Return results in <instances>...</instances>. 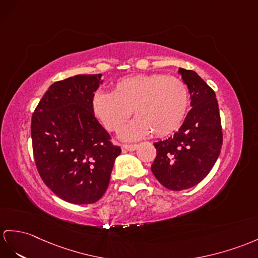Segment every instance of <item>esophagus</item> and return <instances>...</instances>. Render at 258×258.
<instances>
[{
  "label": "esophagus",
  "instance_id": "1",
  "mask_svg": "<svg viewBox=\"0 0 258 258\" xmlns=\"http://www.w3.org/2000/svg\"><path fill=\"white\" fill-rule=\"evenodd\" d=\"M137 148H138L137 144H123L122 146V149L130 151V152H133V151H135Z\"/></svg>",
  "mask_w": 258,
  "mask_h": 258
}]
</instances>
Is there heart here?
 <instances>
[{"mask_svg":"<svg viewBox=\"0 0 258 258\" xmlns=\"http://www.w3.org/2000/svg\"><path fill=\"white\" fill-rule=\"evenodd\" d=\"M92 111L106 129L120 130L133 114L137 116L121 131L124 140H137L152 131L163 137L183 122L189 94L183 81L165 74H138L119 80L112 93L96 91Z\"/></svg>","mask_w":258,"mask_h":258,"instance_id":"heart-1","label":"heart"}]
</instances>
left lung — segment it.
<instances>
[{
  "label": "left lung",
  "mask_w": 258,
  "mask_h": 258,
  "mask_svg": "<svg viewBox=\"0 0 258 258\" xmlns=\"http://www.w3.org/2000/svg\"><path fill=\"white\" fill-rule=\"evenodd\" d=\"M190 94L191 109L177 133L154 143L156 158L151 171L171 190L200 183L215 165L222 147L218 100L210 86L191 70L178 69Z\"/></svg>",
  "instance_id": "8db88e82"
}]
</instances>
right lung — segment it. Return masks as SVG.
<instances>
[{"label": "right lung", "instance_id": "add662e5", "mask_svg": "<svg viewBox=\"0 0 258 258\" xmlns=\"http://www.w3.org/2000/svg\"><path fill=\"white\" fill-rule=\"evenodd\" d=\"M102 74H79L49 87L31 117L37 169L49 189L68 203H96L107 189L121 149L92 111Z\"/></svg>", "mask_w": 258, "mask_h": 258}]
</instances>
